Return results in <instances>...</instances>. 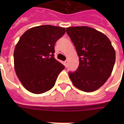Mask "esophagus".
<instances>
[{
    "label": "esophagus",
    "instance_id": "obj_1",
    "mask_svg": "<svg viewBox=\"0 0 124 124\" xmlns=\"http://www.w3.org/2000/svg\"><path fill=\"white\" fill-rule=\"evenodd\" d=\"M64 64L65 67H67L68 64V60H66V61H64Z\"/></svg>",
    "mask_w": 124,
    "mask_h": 124
}]
</instances>
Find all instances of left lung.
Returning <instances> with one entry per match:
<instances>
[{"label": "left lung", "mask_w": 124, "mask_h": 124, "mask_svg": "<svg viewBox=\"0 0 124 124\" xmlns=\"http://www.w3.org/2000/svg\"><path fill=\"white\" fill-rule=\"evenodd\" d=\"M66 32L79 57L78 69L68 73L70 79L82 91H95L112 74L116 61L114 48L106 36L91 27H68Z\"/></svg>", "instance_id": "left-lung-1"}]
</instances>
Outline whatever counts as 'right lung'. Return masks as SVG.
Wrapping results in <instances>:
<instances>
[{
    "label": "right lung",
    "mask_w": 124,
    "mask_h": 124,
    "mask_svg": "<svg viewBox=\"0 0 124 124\" xmlns=\"http://www.w3.org/2000/svg\"><path fill=\"white\" fill-rule=\"evenodd\" d=\"M66 28L52 25L33 27L21 36L14 52L15 70L23 86L33 93L54 87L64 66L54 58V45Z\"/></svg>",
    "instance_id": "add662e5"
}]
</instances>
